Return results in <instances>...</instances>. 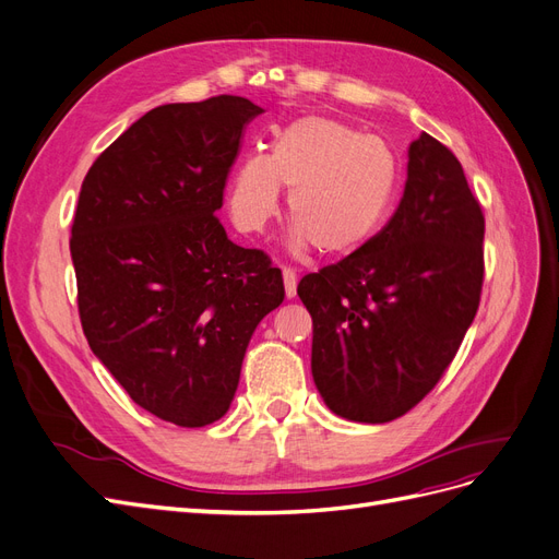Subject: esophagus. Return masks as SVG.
Here are the masks:
<instances>
[{
  "label": "esophagus",
  "mask_w": 559,
  "mask_h": 559,
  "mask_svg": "<svg viewBox=\"0 0 559 559\" xmlns=\"http://www.w3.org/2000/svg\"><path fill=\"white\" fill-rule=\"evenodd\" d=\"M282 277H284V292H286V298H288V300L296 298L298 277H296V271H294V267H282Z\"/></svg>",
  "instance_id": "34e87169"
}]
</instances>
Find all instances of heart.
<instances>
[{
    "label": "heart",
    "instance_id": "heart-1",
    "mask_svg": "<svg viewBox=\"0 0 559 559\" xmlns=\"http://www.w3.org/2000/svg\"><path fill=\"white\" fill-rule=\"evenodd\" d=\"M393 150L323 115L280 129L267 155H247L230 176V215L245 234H259L288 189L292 245L325 257H349L386 224L397 191Z\"/></svg>",
    "mask_w": 559,
    "mask_h": 559
}]
</instances>
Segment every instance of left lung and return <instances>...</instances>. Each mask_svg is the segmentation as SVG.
<instances>
[{
	"instance_id": "obj_1",
	"label": "left lung",
	"mask_w": 559,
	"mask_h": 559,
	"mask_svg": "<svg viewBox=\"0 0 559 559\" xmlns=\"http://www.w3.org/2000/svg\"><path fill=\"white\" fill-rule=\"evenodd\" d=\"M391 222L305 275L312 377L325 407L389 423L426 397L472 325L484 284V213L453 152L423 131Z\"/></svg>"
}]
</instances>
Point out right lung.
I'll return each instance as SVG.
<instances>
[{"label": "right lung", "instance_id": "right-lung-1", "mask_svg": "<svg viewBox=\"0 0 559 559\" xmlns=\"http://www.w3.org/2000/svg\"><path fill=\"white\" fill-rule=\"evenodd\" d=\"M242 96L152 108L92 164L71 226L92 354L129 397L180 428L219 420L282 271L215 217L242 129Z\"/></svg>", "mask_w": 559, "mask_h": 559}]
</instances>
